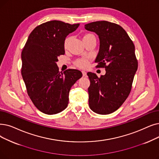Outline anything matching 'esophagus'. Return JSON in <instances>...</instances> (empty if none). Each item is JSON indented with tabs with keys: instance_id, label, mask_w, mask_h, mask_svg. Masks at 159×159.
I'll use <instances>...</instances> for the list:
<instances>
[{
	"instance_id": "esophagus-1",
	"label": "esophagus",
	"mask_w": 159,
	"mask_h": 159,
	"mask_svg": "<svg viewBox=\"0 0 159 159\" xmlns=\"http://www.w3.org/2000/svg\"><path fill=\"white\" fill-rule=\"evenodd\" d=\"M82 75H83V77H86V72L85 71H82Z\"/></svg>"
}]
</instances>
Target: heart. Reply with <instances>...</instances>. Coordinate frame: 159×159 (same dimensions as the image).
<instances>
[{"label":"heart","instance_id":"1","mask_svg":"<svg viewBox=\"0 0 159 159\" xmlns=\"http://www.w3.org/2000/svg\"><path fill=\"white\" fill-rule=\"evenodd\" d=\"M92 37H94V36L91 34H88V33L85 34L83 36V38H82V40L84 41L85 39H87L88 38H92ZM69 41H70V38H67L64 41V47L65 49H66L67 48ZM88 64H89V60L87 58H80V59H78L77 60H76L75 61V66H77V67H80V68H83V67H87Z\"/></svg>","mask_w":159,"mask_h":159}]
</instances>
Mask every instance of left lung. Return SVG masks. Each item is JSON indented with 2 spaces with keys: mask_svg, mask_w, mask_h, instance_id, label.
<instances>
[{
  "mask_svg": "<svg viewBox=\"0 0 159 159\" xmlns=\"http://www.w3.org/2000/svg\"><path fill=\"white\" fill-rule=\"evenodd\" d=\"M85 29L98 34L99 51L95 62L97 67H105L106 73L98 77L87 73L89 107L99 114H109L118 110L130 92L138 69L135 47L121 26L106 20L85 25Z\"/></svg>",
  "mask_w": 159,
  "mask_h": 159,
  "instance_id": "8db88e82",
  "label": "left lung"
}]
</instances>
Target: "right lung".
<instances>
[{
    "label": "right lung",
    "instance_id": "1",
    "mask_svg": "<svg viewBox=\"0 0 159 159\" xmlns=\"http://www.w3.org/2000/svg\"><path fill=\"white\" fill-rule=\"evenodd\" d=\"M80 24L51 20L34 29L21 52V75L33 104L41 112L58 114L67 107L69 93L81 71L69 69L59 71L58 57L65 54L64 43Z\"/></svg>",
    "mask_w": 159,
    "mask_h": 159
}]
</instances>
